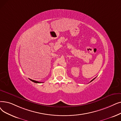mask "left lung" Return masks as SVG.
<instances>
[{"mask_svg": "<svg viewBox=\"0 0 121 121\" xmlns=\"http://www.w3.org/2000/svg\"><path fill=\"white\" fill-rule=\"evenodd\" d=\"M95 78H93V80H91V82H92V81H93V80H94V79H95Z\"/></svg>", "mask_w": 121, "mask_h": 121, "instance_id": "8db88e82", "label": "left lung"}]
</instances>
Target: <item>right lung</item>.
Listing matches in <instances>:
<instances>
[{
	"label": "right lung",
	"instance_id": "obj_1",
	"mask_svg": "<svg viewBox=\"0 0 121 121\" xmlns=\"http://www.w3.org/2000/svg\"><path fill=\"white\" fill-rule=\"evenodd\" d=\"M31 81H32L33 82H35V83H42V82H38V81H35V80H31V79H30Z\"/></svg>",
	"mask_w": 121,
	"mask_h": 121
}]
</instances>
